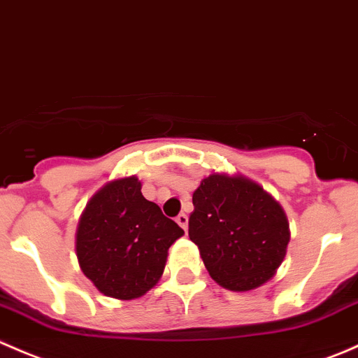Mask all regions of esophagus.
I'll return each instance as SVG.
<instances>
[{"label":"esophagus","mask_w":358,"mask_h":358,"mask_svg":"<svg viewBox=\"0 0 358 358\" xmlns=\"http://www.w3.org/2000/svg\"><path fill=\"white\" fill-rule=\"evenodd\" d=\"M176 221H178V224H179L182 229L187 228V215L182 214V212H180L178 217H176Z\"/></svg>","instance_id":"obj_1"}]
</instances>
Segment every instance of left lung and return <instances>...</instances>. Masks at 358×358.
<instances>
[{
    "label": "left lung",
    "mask_w": 358,
    "mask_h": 358,
    "mask_svg": "<svg viewBox=\"0 0 358 358\" xmlns=\"http://www.w3.org/2000/svg\"><path fill=\"white\" fill-rule=\"evenodd\" d=\"M193 207L189 240L217 284L250 291L273 277L291 235L285 212L263 187L212 174L193 193Z\"/></svg>",
    "instance_id": "8db88e82"
}]
</instances>
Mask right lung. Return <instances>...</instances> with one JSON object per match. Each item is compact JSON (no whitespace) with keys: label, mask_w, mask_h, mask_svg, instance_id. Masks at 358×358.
<instances>
[{"label":"right lung","mask_w":358,"mask_h":358,"mask_svg":"<svg viewBox=\"0 0 358 358\" xmlns=\"http://www.w3.org/2000/svg\"><path fill=\"white\" fill-rule=\"evenodd\" d=\"M184 231L141 193L137 178L106 184L88 201L76 233L81 271L109 298L136 299L164 273L167 250Z\"/></svg>","instance_id":"1"}]
</instances>
